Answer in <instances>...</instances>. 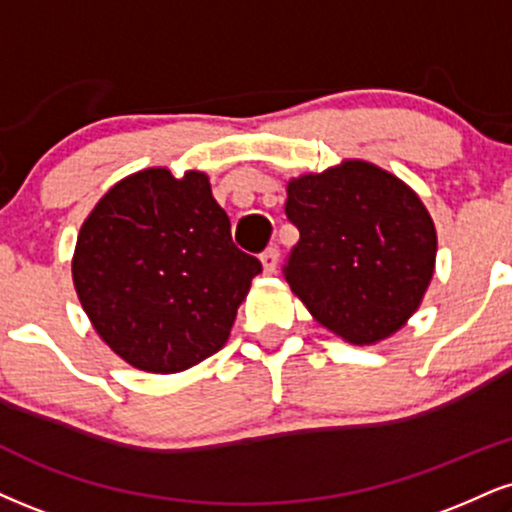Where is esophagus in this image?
<instances>
[{"label":"esophagus","mask_w":512,"mask_h":512,"mask_svg":"<svg viewBox=\"0 0 512 512\" xmlns=\"http://www.w3.org/2000/svg\"><path fill=\"white\" fill-rule=\"evenodd\" d=\"M260 262H262L264 274H274L276 272V264H279V250L267 248L260 255Z\"/></svg>","instance_id":"esophagus-1"}]
</instances>
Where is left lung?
Here are the masks:
<instances>
[{
	"label": "left lung",
	"mask_w": 512,
	"mask_h": 512,
	"mask_svg": "<svg viewBox=\"0 0 512 512\" xmlns=\"http://www.w3.org/2000/svg\"><path fill=\"white\" fill-rule=\"evenodd\" d=\"M286 195V217L300 231L283 269L291 291L353 346L396 334L436 267V226L420 195L365 159L291 178Z\"/></svg>",
	"instance_id": "1"
}]
</instances>
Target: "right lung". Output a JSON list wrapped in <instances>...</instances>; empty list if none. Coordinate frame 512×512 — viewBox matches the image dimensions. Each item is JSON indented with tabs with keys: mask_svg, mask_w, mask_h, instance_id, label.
<instances>
[{
	"mask_svg": "<svg viewBox=\"0 0 512 512\" xmlns=\"http://www.w3.org/2000/svg\"><path fill=\"white\" fill-rule=\"evenodd\" d=\"M262 272L231 240L205 171L121 178L80 226L71 274L97 336L135 369L176 374L229 341Z\"/></svg>",
	"mask_w": 512,
	"mask_h": 512,
	"instance_id": "add662e5",
	"label": "right lung"
}]
</instances>
